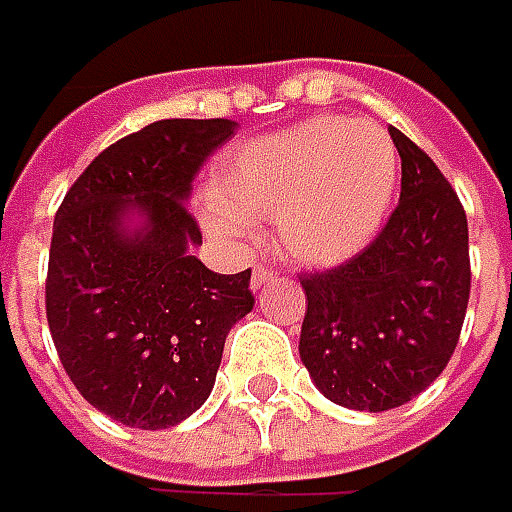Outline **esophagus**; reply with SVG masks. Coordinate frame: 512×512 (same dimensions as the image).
<instances>
[{
    "label": "esophagus",
    "mask_w": 512,
    "mask_h": 512,
    "mask_svg": "<svg viewBox=\"0 0 512 512\" xmlns=\"http://www.w3.org/2000/svg\"><path fill=\"white\" fill-rule=\"evenodd\" d=\"M274 269L272 266H255V272H252V289H260V286H266V283H272L274 280Z\"/></svg>",
    "instance_id": "obj_1"
}]
</instances>
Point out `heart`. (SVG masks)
Instances as JSON below:
<instances>
[{
    "instance_id": "obj_1",
    "label": "heart",
    "mask_w": 512,
    "mask_h": 512,
    "mask_svg": "<svg viewBox=\"0 0 512 512\" xmlns=\"http://www.w3.org/2000/svg\"><path fill=\"white\" fill-rule=\"evenodd\" d=\"M394 141L374 121L309 118L232 150L215 172L206 223L243 238L252 221L274 218L283 255L326 266L377 235L394 198Z\"/></svg>"
}]
</instances>
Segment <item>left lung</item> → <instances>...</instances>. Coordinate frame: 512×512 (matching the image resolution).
Instances as JSON below:
<instances>
[{"label": "left lung", "instance_id": "8db88e82", "mask_svg": "<svg viewBox=\"0 0 512 512\" xmlns=\"http://www.w3.org/2000/svg\"><path fill=\"white\" fill-rule=\"evenodd\" d=\"M397 209L360 255L300 274V360L331 402L391 411L422 394L456 351L467 297V215L448 178L397 127Z\"/></svg>", "mask_w": 512, "mask_h": 512}]
</instances>
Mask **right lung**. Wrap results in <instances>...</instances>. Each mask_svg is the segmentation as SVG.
Returning a JSON list of instances; mask_svg holds the SVG:
<instances>
[{
	"instance_id": "right-lung-1",
	"label": "right lung",
	"mask_w": 512,
	"mask_h": 512,
	"mask_svg": "<svg viewBox=\"0 0 512 512\" xmlns=\"http://www.w3.org/2000/svg\"><path fill=\"white\" fill-rule=\"evenodd\" d=\"M235 130L229 118L155 121L96 155L56 212L53 345L81 397L127 428L161 431L195 414L229 328L255 306L252 269L218 274L189 255L201 226L184 201Z\"/></svg>"
}]
</instances>
